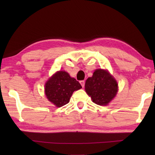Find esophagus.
<instances>
[{
	"label": "esophagus",
	"mask_w": 155,
	"mask_h": 155,
	"mask_svg": "<svg viewBox=\"0 0 155 155\" xmlns=\"http://www.w3.org/2000/svg\"><path fill=\"white\" fill-rule=\"evenodd\" d=\"M80 83H81V86H82L83 87H84V86H85V81H81Z\"/></svg>",
	"instance_id": "esophagus-1"
}]
</instances>
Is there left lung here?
I'll return each instance as SVG.
<instances>
[{"instance_id": "1", "label": "left lung", "mask_w": 155, "mask_h": 155, "mask_svg": "<svg viewBox=\"0 0 155 155\" xmlns=\"http://www.w3.org/2000/svg\"><path fill=\"white\" fill-rule=\"evenodd\" d=\"M85 91L94 103L106 105L116 95L117 83L109 73L101 69L96 70L85 82Z\"/></svg>"}]
</instances>
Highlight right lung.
I'll return each mask as SVG.
<instances>
[{
	"label": "right lung",
	"instance_id": "add662e5",
	"mask_svg": "<svg viewBox=\"0 0 155 155\" xmlns=\"http://www.w3.org/2000/svg\"><path fill=\"white\" fill-rule=\"evenodd\" d=\"M81 88V84L74 78L66 72L59 71L46 82L45 94L49 101L61 107L69 103L73 92Z\"/></svg>",
	"mask_w": 155,
	"mask_h": 155
}]
</instances>
